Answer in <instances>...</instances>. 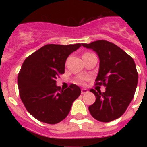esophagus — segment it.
Masks as SVG:
<instances>
[{"mask_svg":"<svg viewBox=\"0 0 147 147\" xmlns=\"http://www.w3.org/2000/svg\"><path fill=\"white\" fill-rule=\"evenodd\" d=\"M86 93H88V90L86 89H84V88H83V89L81 90V94H85Z\"/></svg>","mask_w":147,"mask_h":147,"instance_id":"1","label":"esophagus"}]
</instances>
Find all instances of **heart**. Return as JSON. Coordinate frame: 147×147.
<instances>
[{
	"label": "heart",
	"mask_w": 147,
	"mask_h": 147,
	"mask_svg": "<svg viewBox=\"0 0 147 147\" xmlns=\"http://www.w3.org/2000/svg\"><path fill=\"white\" fill-rule=\"evenodd\" d=\"M86 54V53H85ZM86 78L85 77H80V78H78L76 80V83L77 84H79V85H84L85 83H86Z\"/></svg>",
	"instance_id": "obj_1"
}]
</instances>
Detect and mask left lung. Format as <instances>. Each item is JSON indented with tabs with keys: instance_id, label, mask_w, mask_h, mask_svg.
Listing matches in <instances>:
<instances>
[{
	"instance_id": "1",
	"label": "left lung",
	"mask_w": 147,
	"mask_h": 147,
	"mask_svg": "<svg viewBox=\"0 0 147 147\" xmlns=\"http://www.w3.org/2000/svg\"><path fill=\"white\" fill-rule=\"evenodd\" d=\"M83 47L96 52L100 60L96 85H104L105 91L90 90L96 97L95 102L89 106L91 116L101 122H110L120 117L134 98L138 72L135 61L112 42L98 40Z\"/></svg>"
}]
</instances>
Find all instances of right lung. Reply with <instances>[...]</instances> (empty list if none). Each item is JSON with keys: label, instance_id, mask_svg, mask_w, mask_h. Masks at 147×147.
<instances>
[{"label": "right lung", "instance_id": "obj_1", "mask_svg": "<svg viewBox=\"0 0 147 147\" xmlns=\"http://www.w3.org/2000/svg\"><path fill=\"white\" fill-rule=\"evenodd\" d=\"M81 46L48 44L26 58L18 76L20 96L29 113L43 123L55 124L66 118L81 89L71 84L66 90L56 85L64 73L68 56Z\"/></svg>", "mask_w": 147, "mask_h": 147}]
</instances>
